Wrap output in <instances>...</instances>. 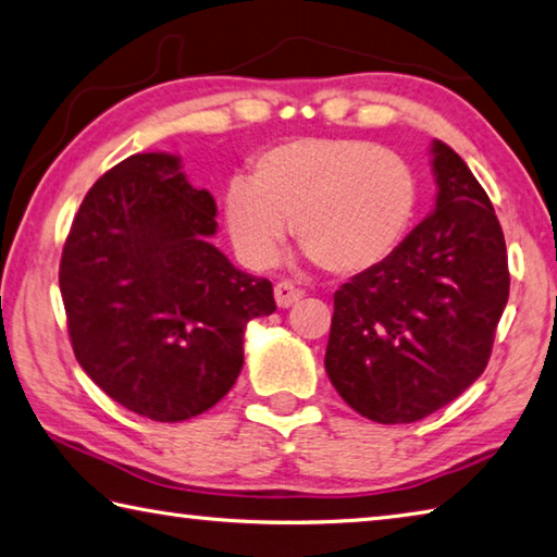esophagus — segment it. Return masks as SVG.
<instances>
[{"label": "esophagus", "mask_w": 557, "mask_h": 557, "mask_svg": "<svg viewBox=\"0 0 557 557\" xmlns=\"http://www.w3.org/2000/svg\"><path fill=\"white\" fill-rule=\"evenodd\" d=\"M301 297H305V292L292 285L289 280H282V282H277V285H275V301H277L280 309L292 307Z\"/></svg>", "instance_id": "obj_1"}]
</instances>
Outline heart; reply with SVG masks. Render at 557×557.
<instances>
[{
  "label": "heart",
  "mask_w": 557,
  "mask_h": 557,
  "mask_svg": "<svg viewBox=\"0 0 557 557\" xmlns=\"http://www.w3.org/2000/svg\"><path fill=\"white\" fill-rule=\"evenodd\" d=\"M417 177L392 150L356 138H301L262 153L226 189V226L248 265L277 256L285 224L305 256L336 277L377 268L417 209Z\"/></svg>",
  "instance_id": "1"
}]
</instances>
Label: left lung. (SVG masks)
<instances>
[{
  "label": "left lung",
  "instance_id": "obj_1",
  "mask_svg": "<svg viewBox=\"0 0 557 557\" xmlns=\"http://www.w3.org/2000/svg\"><path fill=\"white\" fill-rule=\"evenodd\" d=\"M433 173L436 209L333 297L329 380L377 423H413L460 397L487 368L509 299L507 244L487 191L443 140Z\"/></svg>",
  "mask_w": 557,
  "mask_h": 557
}]
</instances>
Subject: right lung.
I'll return each instance as SVG.
<instances>
[{"label": "right lung", "instance_id": "add662e5", "mask_svg": "<svg viewBox=\"0 0 557 557\" xmlns=\"http://www.w3.org/2000/svg\"><path fill=\"white\" fill-rule=\"evenodd\" d=\"M214 216L180 158L136 153L95 182L70 226L58 280L75 358L138 417L214 407L244 368L246 323L275 311L272 282L209 244Z\"/></svg>", "mask_w": 557, "mask_h": 557}]
</instances>
